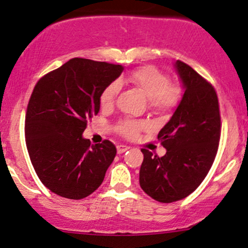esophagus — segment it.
<instances>
[{
  "instance_id": "esophagus-1",
  "label": "esophagus",
  "mask_w": 248,
  "mask_h": 248,
  "mask_svg": "<svg viewBox=\"0 0 248 248\" xmlns=\"http://www.w3.org/2000/svg\"><path fill=\"white\" fill-rule=\"evenodd\" d=\"M129 148H130V147L124 146V145H118L117 146V153L118 154H124L127 150H129Z\"/></svg>"
}]
</instances>
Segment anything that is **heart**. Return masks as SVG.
Instances as JSON below:
<instances>
[{"label": "heart", "instance_id": "obj_1", "mask_svg": "<svg viewBox=\"0 0 248 248\" xmlns=\"http://www.w3.org/2000/svg\"><path fill=\"white\" fill-rule=\"evenodd\" d=\"M127 81L132 87L139 90L148 98L149 108L155 112L165 113L175 109L183 97V88L180 84L169 83V77L166 76L155 66H142L136 69L119 81H112L100 94V105L102 108H111L119 93L121 82ZM145 124L136 120H124L118 124L117 130L120 135L128 138H134Z\"/></svg>", "mask_w": 248, "mask_h": 248}]
</instances>
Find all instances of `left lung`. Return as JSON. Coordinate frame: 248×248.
<instances>
[{
    "instance_id": "8db88e82",
    "label": "left lung",
    "mask_w": 248,
    "mask_h": 248,
    "mask_svg": "<svg viewBox=\"0 0 248 248\" xmlns=\"http://www.w3.org/2000/svg\"><path fill=\"white\" fill-rule=\"evenodd\" d=\"M184 94L172 117L158 134L165 156L141 149L139 183L160 202L180 201L202 184L215 159L220 138L216 91L208 81L183 61L175 62Z\"/></svg>"
}]
</instances>
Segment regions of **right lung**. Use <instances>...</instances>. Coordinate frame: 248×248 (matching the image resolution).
Here are the masks:
<instances>
[{
  "mask_svg": "<svg viewBox=\"0 0 248 248\" xmlns=\"http://www.w3.org/2000/svg\"><path fill=\"white\" fill-rule=\"evenodd\" d=\"M124 71L120 64L73 58L35 84L25 116V141L36 175L61 197L82 199L98 189L117 149L82 137L100 110V94Z\"/></svg>",
  "mask_w": 248,
  "mask_h": 248,
  "instance_id": "obj_1",
  "label": "right lung"
}]
</instances>
